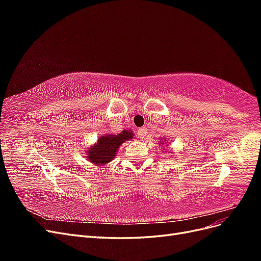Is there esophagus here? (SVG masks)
<instances>
[{"label": "esophagus", "mask_w": 261, "mask_h": 261, "mask_svg": "<svg viewBox=\"0 0 261 261\" xmlns=\"http://www.w3.org/2000/svg\"><path fill=\"white\" fill-rule=\"evenodd\" d=\"M137 135H138V138L140 139H144L146 138V135H147V128L146 127H141L137 130Z\"/></svg>", "instance_id": "34e87169"}]
</instances>
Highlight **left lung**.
<instances>
[{"label": "left lung", "mask_w": 261, "mask_h": 261, "mask_svg": "<svg viewBox=\"0 0 261 261\" xmlns=\"http://www.w3.org/2000/svg\"><path fill=\"white\" fill-rule=\"evenodd\" d=\"M159 141H160V140H159ZM161 143H162V145H164V146H168V141L165 140L164 138L161 139ZM163 150H165V148H163ZM167 150H168V148H167ZM170 153H171V151H170Z\"/></svg>", "instance_id": "8db88e82"}]
</instances>
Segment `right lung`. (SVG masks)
Wrapping results in <instances>:
<instances>
[{
    "label": "right lung",
    "instance_id": "right-lung-1",
    "mask_svg": "<svg viewBox=\"0 0 261 261\" xmlns=\"http://www.w3.org/2000/svg\"><path fill=\"white\" fill-rule=\"evenodd\" d=\"M134 136L135 135L130 129H125L120 134H108L101 136L92 146L87 148L86 159L96 167H105L114 159L121 145L133 139Z\"/></svg>",
    "mask_w": 261,
    "mask_h": 261
}]
</instances>
